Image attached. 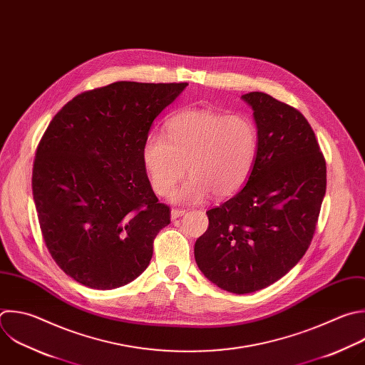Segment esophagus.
I'll return each mask as SVG.
<instances>
[{
    "label": "esophagus",
    "instance_id": "1",
    "mask_svg": "<svg viewBox=\"0 0 365 365\" xmlns=\"http://www.w3.org/2000/svg\"><path fill=\"white\" fill-rule=\"evenodd\" d=\"M185 213H186V210H183V209H172V212H170V217H172V220H175V219H178V217L183 216Z\"/></svg>",
    "mask_w": 365,
    "mask_h": 365
}]
</instances>
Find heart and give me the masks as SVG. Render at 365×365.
Segmentation results:
<instances>
[{
    "mask_svg": "<svg viewBox=\"0 0 365 365\" xmlns=\"http://www.w3.org/2000/svg\"><path fill=\"white\" fill-rule=\"evenodd\" d=\"M165 133L166 138L149 135L142 149L148 178L159 196H169L186 170L190 178L173 193L176 203H196L209 193L219 199L232 196L252 173L259 135L247 115L185 110L168 118Z\"/></svg>",
    "mask_w": 365,
    "mask_h": 365,
    "instance_id": "heart-1",
    "label": "heart"
}]
</instances>
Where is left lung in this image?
I'll return each mask as SVG.
<instances>
[{"mask_svg":"<svg viewBox=\"0 0 365 365\" xmlns=\"http://www.w3.org/2000/svg\"><path fill=\"white\" fill-rule=\"evenodd\" d=\"M254 110L259 148L244 189L206 212L195 244L202 274L220 289L251 294L305 255L327 189L325 159L307 118L272 96H242Z\"/></svg>","mask_w":365,"mask_h":365,"instance_id":"left-lung-1","label":"left lung"}]
</instances>
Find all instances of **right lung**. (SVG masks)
<instances>
[{
	"instance_id": "add662e5",
	"label": "right lung",
	"mask_w": 365,
	"mask_h": 365,
	"mask_svg": "<svg viewBox=\"0 0 365 365\" xmlns=\"http://www.w3.org/2000/svg\"><path fill=\"white\" fill-rule=\"evenodd\" d=\"M186 86L115 81L76 96L48 125L33 168L34 203L48 252L81 285L120 288L149 267L170 210L158 202L142 149Z\"/></svg>"
}]
</instances>
